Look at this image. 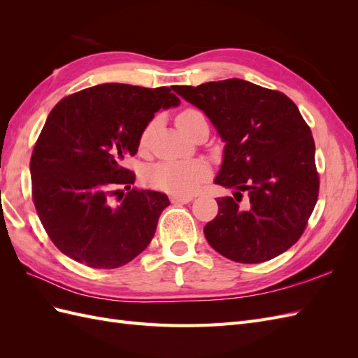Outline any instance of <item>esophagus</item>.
Segmentation results:
<instances>
[{
  "mask_svg": "<svg viewBox=\"0 0 358 358\" xmlns=\"http://www.w3.org/2000/svg\"><path fill=\"white\" fill-rule=\"evenodd\" d=\"M171 203H189L192 196H171Z\"/></svg>",
  "mask_w": 358,
  "mask_h": 358,
  "instance_id": "1",
  "label": "esophagus"
}]
</instances>
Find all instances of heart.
Masks as SVG:
<instances>
[{"label": "heart", "instance_id": "heart-1", "mask_svg": "<svg viewBox=\"0 0 358 358\" xmlns=\"http://www.w3.org/2000/svg\"><path fill=\"white\" fill-rule=\"evenodd\" d=\"M176 127L179 131L185 136H191L196 128L206 122L204 115L192 107L180 110L176 115ZM157 125V119H152L140 133L138 149L145 150L149 145L150 136L154 133ZM210 175V169L204 161H162L158 164L149 167L146 171V183L154 189L164 191L175 196H189L196 192L200 183L208 179Z\"/></svg>", "mask_w": 358, "mask_h": 358}]
</instances>
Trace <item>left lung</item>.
<instances>
[{"label": "left lung", "mask_w": 358, "mask_h": 358, "mask_svg": "<svg viewBox=\"0 0 358 358\" xmlns=\"http://www.w3.org/2000/svg\"><path fill=\"white\" fill-rule=\"evenodd\" d=\"M173 91L208 115L225 142L215 183L236 192L216 200L218 215L204 225L209 245L243 264L285 252L305 231L320 192L315 142L294 101L242 79Z\"/></svg>", "instance_id": "obj_1"}]
</instances>
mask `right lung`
<instances>
[{
    "label": "right lung",
    "mask_w": 358,
    "mask_h": 358,
    "mask_svg": "<svg viewBox=\"0 0 358 358\" xmlns=\"http://www.w3.org/2000/svg\"><path fill=\"white\" fill-rule=\"evenodd\" d=\"M179 103L167 86L104 83L53 107L29 170L37 215L62 254L94 268H116L145 251L170 201L133 187L136 175L124 161L136 155L154 115ZM117 195L122 203L115 205Z\"/></svg>",
    "instance_id": "add662e5"
}]
</instances>
